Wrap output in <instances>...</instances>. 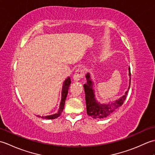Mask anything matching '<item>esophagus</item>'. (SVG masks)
Listing matches in <instances>:
<instances>
[{
  "label": "esophagus",
  "mask_w": 155,
  "mask_h": 155,
  "mask_svg": "<svg viewBox=\"0 0 155 155\" xmlns=\"http://www.w3.org/2000/svg\"><path fill=\"white\" fill-rule=\"evenodd\" d=\"M84 76V72L83 69L81 68L78 69V70L76 71L75 73L73 76V79L75 81H78L80 79H81L82 78H83Z\"/></svg>",
  "instance_id": "1"
}]
</instances>
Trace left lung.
Wrapping results in <instances>:
<instances>
[{"mask_svg": "<svg viewBox=\"0 0 155 155\" xmlns=\"http://www.w3.org/2000/svg\"><path fill=\"white\" fill-rule=\"evenodd\" d=\"M130 75V68H128ZM87 82L84 84L85 100L87 104V114L93 118H103L109 116L113 113L118 109V108L123 105L127 96L128 90L125 93V94L120 98L119 99L114 101V103L107 104H101L98 103L95 99L94 91L93 89V82L90 78L89 74L86 76Z\"/></svg>", "mask_w": 155, "mask_h": 155, "instance_id": "left-lung-1", "label": "left lung"}]
</instances>
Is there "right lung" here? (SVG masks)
Listing matches in <instances>:
<instances>
[{"label":"right lung","mask_w":155,"mask_h":155,"mask_svg":"<svg viewBox=\"0 0 155 155\" xmlns=\"http://www.w3.org/2000/svg\"><path fill=\"white\" fill-rule=\"evenodd\" d=\"M71 83V78L68 77L67 78L64 82L63 87H62V98H61V102L60 104V108H59L58 112L57 113L52 114V115H48V116H42L41 117L42 118H47V119H54V118H57L60 116L61 114L62 113V110H63V108L64 107L65 104V101L66 98L67 97L68 92V88L70 87V84ZM39 117V116H38Z\"/></svg>","instance_id":"1"}]
</instances>
